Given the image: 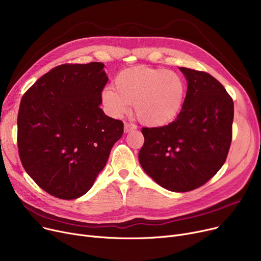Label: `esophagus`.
<instances>
[{"label": "esophagus", "mask_w": 261, "mask_h": 261, "mask_svg": "<svg viewBox=\"0 0 261 261\" xmlns=\"http://www.w3.org/2000/svg\"><path fill=\"white\" fill-rule=\"evenodd\" d=\"M136 129V126L134 125V123H131V122H126L125 123V128H123V130H125L126 133L130 132V131H133Z\"/></svg>", "instance_id": "esophagus-1"}]
</instances>
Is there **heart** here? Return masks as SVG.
I'll return each mask as SVG.
<instances>
[{"label":"heart","mask_w":261,"mask_h":261,"mask_svg":"<svg viewBox=\"0 0 261 261\" xmlns=\"http://www.w3.org/2000/svg\"><path fill=\"white\" fill-rule=\"evenodd\" d=\"M115 88L101 92V102L109 115L120 117L133 102L138 118L148 126H164L181 111L185 95L183 78L173 71L147 66L123 70L115 77Z\"/></svg>","instance_id":"1"}]
</instances>
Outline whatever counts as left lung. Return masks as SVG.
I'll return each mask as SVG.
<instances>
[{
  "instance_id": "obj_1",
  "label": "left lung",
  "mask_w": 261,
  "mask_h": 261,
  "mask_svg": "<svg viewBox=\"0 0 261 261\" xmlns=\"http://www.w3.org/2000/svg\"><path fill=\"white\" fill-rule=\"evenodd\" d=\"M187 92L175 120L143 128L139 160L145 172L175 193L194 190L219 171L232 136L234 102L224 87L206 72L180 67Z\"/></svg>"
}]
</instances>
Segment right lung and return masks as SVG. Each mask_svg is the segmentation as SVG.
I'll return each instance as SVG.
<instances>
[{
	"label": "right lung",
	"instance_id": "add662e5",
	"mask_svg": "<svg viewBox=\"0 0 261 261\" xmlns=\"http://www.w3.org/2000/svg\"><path fill=\"white\" fill-rule=\"evenodd\" d=\"M105 64H61L25 92L18 113L22 165L36 184L63 200L84 196L121 138V120L100 109Z\"/></svg>",
	"mask_w": 261,
	"mask_h": 261
}]
</instances>
